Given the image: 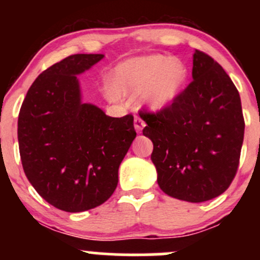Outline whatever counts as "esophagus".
<instances>
[{
	"mask_svg": "<svg viewBox=\"0 0 260 260\" xmlns=\"http://www.w3.org/2000/svg\"><path fill=\"white\" fill-rule=\"evenodd\" d=\"M144 126H145L144 120H143L142 117H139V116H136V117H134V128H136L138 132H140V131L144 128Z\"/></svg>",
	"mask_w": 260,
	"mask_h": 260,
	"instance_id": "obj_1",
	"label": "esophagus"
}]
</instances>
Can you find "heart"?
<instances>
[{
  "instance_id": "b5f03b06",
  "label": "heart",
  "mask_w": 260,
  "mask_h": 260,
  "mask_svg": "<svg viewBox=\"0 0 260 260\" xmlns=\"http://www.w3.org/2000/svg\"><path fill=\"white\" fill-rule=\"evenodd\" d=\"M186 79L184 66L164 55L128 59L116 67L112 76V83L118 91L145 90V101L155 109L171 104L181 92Z\"/></svg>"
}]
</instances>
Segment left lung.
<instances>
[{
    "label": "left lung",
    "mask_w": 260,
    "mask_h": 260,
    "mask_svg": "<svg viewBox=\"0 0 260 260\" xmlns=\"http://www.w3.org/2000/svg\"><path fill=\"white\" fill-rule=\"evenodd\" d=\"M193 80L168 106L145 112L143 134L151 139L157 183L190 203L222 194L240 164L244 118L238 90L205 52L193 53Z\"/></svg>",
    "instance_id": "1"
}]
</instances>
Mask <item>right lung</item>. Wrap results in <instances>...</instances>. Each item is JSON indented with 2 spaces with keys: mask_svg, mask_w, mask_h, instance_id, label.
Returning <instances> with one entry per match:
<instances>
[{
  "mask_svg": "<svg viewBox=\"0 0 260 260\" xmlns=\"http://www.w3.org/2000/svg\"><path fill=\"white\" fill-rule=\"evenodd\" d=\"M103 57L77 53L45 70L18 117L26 178L49 204L68 213L96 208L112 196L120 164L137 136L133 115L110 117L80 101L77 74Z\"/></svg>",
  "mask_w": 260,
  "mask_h": 260,
  "instance_id": "obj_1",
  "label": "right lung"
}]
</instances>
